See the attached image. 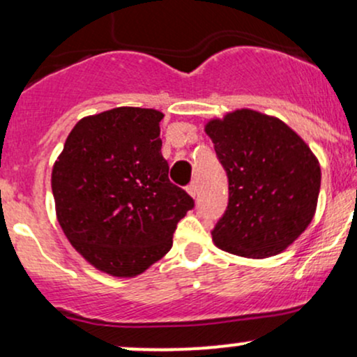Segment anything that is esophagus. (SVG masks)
<instances>
[{"label":"esophagus","instance_id":"esophagus-1","mask_svg":"<svg viewBox=\"0 0 357 357\" xmlns=\"http://www.w3.org/2000/svg\"><path fill=\"white\" fill-rule=\"evenodd\" d=\"M188 192H190L192 198H196V196H198V184L192 181L190 186H188Z\"/></svg>","mask_w":357,"mask_h":357}]
</instances>
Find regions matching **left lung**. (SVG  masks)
<instances>
[{
	"instance_id": "1",
	"label": "left lung",
	"mask_w": 357,
	"mask_h": 357,
	"mask_svg": "<svg viewBox=\"0 0 357 357\" xmlns=\"http://www.w3.org/2000/svg\"><path fill=\"white\" fill-rule=\"evenodd\" d=\"M228 176V206L211 230L233 255L267 258L309 227L321 190V166L280 119L241 109L204 127Z\"/></svg>"
}]
</instances>
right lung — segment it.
Here are the masks:
<instances>
[{
    "mask_svg": "<svg viewBox=\"0 0 357 357\" xmlns=\"http://www.w3.org/2000/svg\"><path fill=\"white\" fill-rule=\"evenodd\" d=\"M159 110L117 107L84 117L52 171L56 218L89 264L136 277L173 247L178 221L195 208L169 181Z\"/></svg>",
    "mask_w": 357,
    "mask_h": 357,
    "instance_id": "add662e5",
    "label": "right lung"
}]
</instances>
